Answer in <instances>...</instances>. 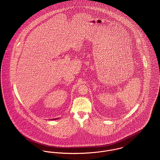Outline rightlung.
<instances>
[{
	"label": "right lung",
	"instance_id": "obj_1",
	"mask_svg": "<svg viewBox=\"0 0 160 160\" xmlns=\"http://www.w3.org/2000/svg\"><path fill=\"white\" fill-rule=\"evenodd\" d=\"M57 119H58V118H55V119H52V120H57Z\"/></svg>",
	"mask_w": 160,
	"mask_h": 160
}]
</instances>
